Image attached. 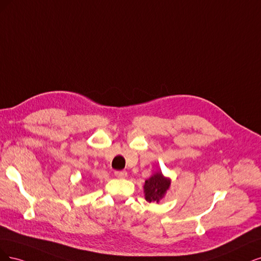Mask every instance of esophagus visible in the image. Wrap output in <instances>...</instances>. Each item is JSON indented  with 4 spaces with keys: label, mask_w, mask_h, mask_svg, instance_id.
Wrapping results in <instances>:
<instances>
[{
    "label": "esophagus",
    "mask_w": 261,
    "mask_h": 261,
    "mask_svg": "<svg viewBox=\"0 0 261 261\" xmlns=\"http://www.w3.org/2000/svg\"><path fill=\"white\" fill-rule=\"evenodd\" d=\"M115 175L117 176V178H125V176L128 175V172L127 171H115Z\"/></svg>",
    "instance_id": "34e87169"
}]
</instances>
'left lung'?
Segmentation results:
<instances>
[{
	"mask_svg": "<svg viewBox=\"0 0 261 261\" xmlns=\"http://www.w3.org/2000/svg\"><path fill=\"white\" fill-rule=\"evenodd\" d=\"M170 179L166 178L162 172H156L145 181L144 193L145 199L149 203H159L167 190L170 187Z\"/></svg>",
	"mask_w": 261,
	"mask_h": 261,
	"instance_id": "1",
	"label": "left lung"
}]
</instances>
